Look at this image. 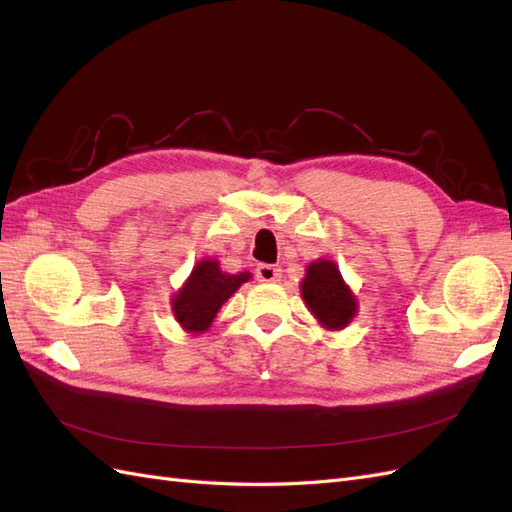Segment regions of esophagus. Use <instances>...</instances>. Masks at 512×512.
Instances as JSON below:
<instances>
[{"label": "esophagus", "instance_id": "1", "mask_svg": "<svg viewBox=\"0 0 512 512\" xmlns=\"http://www.w3.org/2000/svg\"><path fill=\"white\" fill-rule=\"evenodd\" d=\"M256 277H258V282L275 284V282H280L282 269L277 267V265H260V267L256 269Z\"/></svg>", "mask_w": 512, "mask_h": 512}]
</instances>
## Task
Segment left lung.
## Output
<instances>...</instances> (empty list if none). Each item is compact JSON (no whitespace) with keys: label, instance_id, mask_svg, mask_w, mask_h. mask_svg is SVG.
Returning a JSON list of instances; mask_svg holds the SVG:
<instances>
[{"label":"left lung","instance_id":"1","mask_svg":"<svg viewBox=\"0 0 512 512\" xmlns=\"http://www.w3.org/2000/svg\"><path fill=\"white\" fill-rule=\"evenodd\" d=\"M299 288L307 309L324 329L342 331L359 312V301L329 258L309 262Z\"/></svg>","mask_w":512,"mask_h":512}]
</instances>
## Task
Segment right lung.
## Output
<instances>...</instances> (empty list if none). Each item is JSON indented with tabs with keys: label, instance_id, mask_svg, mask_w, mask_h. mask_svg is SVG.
<instances>
[{
	"label": "right lung",
	"instance_id": "1",
	"mask_svg": "<svg viewBox=\"0 0 512 512\" xmlns=\"http://www.w3.org/2000/svg\"><path fill=\"white\" fill-rule=\"evenodd\" d=\"M250 280V271L226 273L215 258H203L196 262L188 280L173 294L170 312L185 333H205L218 316L220 307L241 288V284Z\"/></svg>",
	"mask_w": 512,
	"mask_h": 512
}]
</instances>
